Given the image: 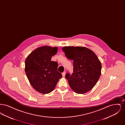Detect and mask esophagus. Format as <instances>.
<instances>
[{"label":"esophagus","mask_w":125,"mask_h":125,"mask_svg":"<svg viewBox=\"0 0 125 125\" xmlns=\"http://www.w3.org/2000/svg\"><path fill=\"white\" fill-rule=\"evenodd\" d=\"M62 76H63V77H65V72H63L62 73Z\"/></svg>","instance_id":"obj_1"}]
</instances>
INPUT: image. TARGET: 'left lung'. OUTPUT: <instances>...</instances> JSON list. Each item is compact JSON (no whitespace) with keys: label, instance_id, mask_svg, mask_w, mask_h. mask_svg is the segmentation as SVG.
Returning a JSON list of instances; mask_svg holds the SVG:
<instances>
[{"label":"left lung","instance_id":"8db88e82","mask_svg":"<svg viewBox=\"0 0 125 125\" xmlns=\"http://www.w3.org/2000/svg\"><path fill=\"white\" fill-rule=\"evenodd\" d=\"M62 50L68 59L73 60V73L65 75L72 89L77 94L92 89L99 79L102 68L95 54L85 47L65 46Z\"/></svg>","mask_w":125,"mask_h":125}]
</instances>
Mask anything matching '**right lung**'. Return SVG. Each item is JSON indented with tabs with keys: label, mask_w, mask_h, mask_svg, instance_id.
<instances>
[{
	"label": "right lung",
	"mask_w": 125,
	"mask_h": 125,
	"mask_svg": "<svg viewBox=\"0 0 125 125\" xmlns=\"http://www.w3.org/2000/svg\"><path fill=\"white\" fill-rule=\"evenodd\" d=\"M58 48L43 46L33 51L25 60V71L30 84L37 91L48 94L53 90L62 74L58 64L51 61Z\"/></svg>",
	"instance_id": "add662e5"
}]
</instances>
